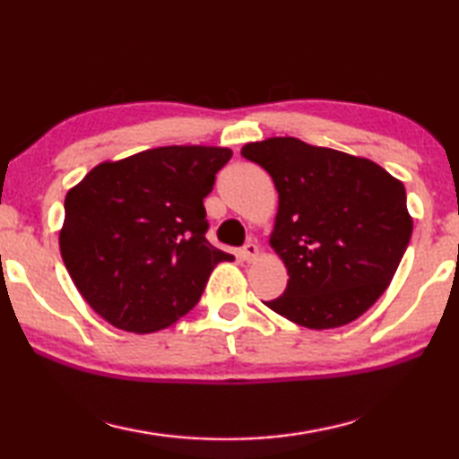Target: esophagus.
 Listing matches in <instances>:
<instances>
[{
    "label": "esophagus",
    "mask_w": 459,
    "mask_h": 459,
    "mask_svg": "<svg viewBox=\"0 0 459 459\" xmlns=\"http://www.w3.org/2000/svg\"><path fill=\"white\" fill-rule=\"evenodd\" d=\"M258 254H260V250L254 242H247L242 250H239V255H242L244 262H254L255 258H258Z\"/></svg>",
    "instance_id": "1"
}]
</instances>
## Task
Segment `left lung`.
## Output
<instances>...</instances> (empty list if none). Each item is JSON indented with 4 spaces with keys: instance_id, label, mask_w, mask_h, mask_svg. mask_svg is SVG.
Here are the masks:
<instances>
[{
    "instance_id": "obj_1",
    "label": "left lung",
    "mask_w": 459,
    "mask_h": 459,
    "mask_svg": "<svg viewBox=\"0 0 459 459\" xmlns=\"http://www.w3.org/2000/svg\"><path fill=\"white\" fill-rule=\"evenodd\" d=\"M242 157L276 185L270 246L290 276L284 294L264 304L315 331L365 315L387 290L411 239L403 183L373 160L294 136L247 143Z\"/></svg>"
}]
</instances>
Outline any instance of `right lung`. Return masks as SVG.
I'll use <instances>...</instances> for the list:
<instances>
[{
	"mask_svg": "<svg viewBox=\"0 0 459 459\" xmlns=\"http://www.w3.org/2000/svg\"><path fill=\"white\" fill-rule=\"evenodd\" d=\"M231 159L223 147H159L100 163L64 201L60 254L107 323L155 333L195 307L234 255L207 242L204 199Z\"/></svg>",
	"mask_w": 459,
	"mask_h": 459,
	"instance_id": "right-lung-1",
	"label": "right lung"
}]
</instances>
